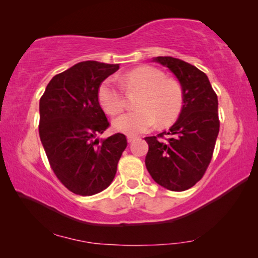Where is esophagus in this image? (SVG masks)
Here are the masks:
<instances>
[{"label":"esophagus","mask_w":258,"mask_h":258,"mask_svg":"<svg viewBox=\"0 0 258 258\" xmlns=\"http://www.w3.org/2000/svg\"><path fill=\"white\" fill-rule=\"evenodd\" d=\"M134 140H137V138H135V137H131V135H130V137H127V141H128L130 143L133 142Z\"/></svg>","instance_id":"esophagus-1"}]
</instances>
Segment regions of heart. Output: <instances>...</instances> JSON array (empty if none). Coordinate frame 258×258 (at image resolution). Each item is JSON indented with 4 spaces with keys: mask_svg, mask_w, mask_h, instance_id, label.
I'll list each match as a JSON object with an SVG mask.
<instances>
[{
    "mask_svg": "<svg viewBox=\"0 0 258 258\" xmlns=\"http://www.w3.org/2000/svg\"><path fill=\"white\" fill-rule=\"evenodd\" d=\"M128 92H140L139 110L125 113L113 120V127L121 133L138 135L150 131L157 120L160 125L172 124L183 107V89L175 78L165 77L155 67L142 66L126 73L121 78ZM100 106L110 115H118L126 107L123 90L110 80L101 83L98 90Z\"/></svg>",
    "mask_w": 258,
    "mask_h": 258,
    "instance_id": "1",
    "label": "heart"
}]
</instances>
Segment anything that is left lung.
<instances>
[{
	"mask_svg": "<svg viewBox=\"0 0 258 258\" xmlns=\"http://www.w3.org/2000/svg\"><path fill=\"white\" fill-rule=\"evenodd\" d=\"M154 61L176 76L183 89V107L168 132L145 138L149 146L146 166L159 185L184 191L202 180L212 160L220 131L217 95L197 67L173 56H157Z\"/></svg>",
	"mask_w": 258,
	"mask_h": 258,
	"instance_id": "1",
	"label": "left lung"
}]
</instances>
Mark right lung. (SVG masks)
Wrapping results in <instances>:
<instances>
[{
	"label": "right lung",
	"mask_w": 258,
	"mask_h": 258,
	"mask_svg": "<svg viewBox=\"0 0 258 258\" xmlns=\"http://www.w3.org/2000/svg\"><path fill=\"white\" fill-rule=\"evenodd\" d=\"M118 69V64L82 61L52 78L40 100L43 148L55 176L75 195L107 189L127 147L121 133L97 139L110 125L99 103V86Z\"/></svg>",
	"instance_id": "add662e5"
}]
</instances>
